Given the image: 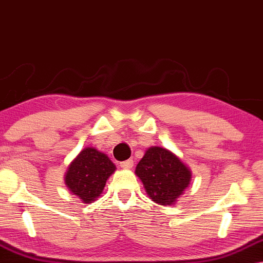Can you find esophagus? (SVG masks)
<instances>
[{"label": "esophagus", "instance_id": "34e87169", "mask_svg": "<svg viewBox=\"0 0 263 263\" xmlns=\"http://www.w3.org/2000/svg\"><path fill=\"white\" fill-rule=\"evenodd\" d=\"M120 167L123 169H131L133 167V160H126L124 162H120Z\"/></svg>", "mask_w": 263, "mask_h": 263}]
</instances>
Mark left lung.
Returning <instances> with one entry per match:
<instances>
[{
	"mask_svg": "<svg viewBox=\"0 0 263 263\" xmlns=\"http://www.w3.org/2000/svg\"><path fill=\"white\" fill-rule=\"evenodd\" d=\"M146 193L160 205H172L190 186L192 174L176 155L164 147L151 146L136 167Z\"/></svg>",
	"mask_w": 263,
	"mask_h": 263,
	"instance_id": "obj_1",
	"label": "left lung"
}]
</instances>
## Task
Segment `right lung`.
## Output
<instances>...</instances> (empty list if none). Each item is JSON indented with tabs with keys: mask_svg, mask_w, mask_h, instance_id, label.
Returning <instances> with one entry per match:
<instances>
[{
	"mask_svg": "<svg viewBox=\"0 0 263 263\" xmlns=\"http://www.w3.org/2000/svg\"><path fill=\"white\" fill-rule=\"evenodd\" d=\"M114 172L116 165L107 155L88 146L70 163L64 180L68 190L87 204L100 197Z\"/></svg>",
	"mask_w": 263,
	"mask_h": 263,
	"instance_id": "1",
	"label": "right lung"
}]
</instances>
